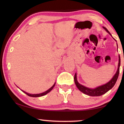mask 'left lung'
Returning a JSON list of instances; mask_svg holds the SVG:
<instances>
[{"instance_id":"8db88e82","label":"left lung","mask_w":124,"mask_h":124,"mask_svg":"<svg viewBox=\"0 0 124 124\" xmlns=\"http://www.w3.org/2000/svg\"><path fill=\"white\" fill-rule=\"evenodd\" d=\"M105 30L111 36L112 35L110 33V32L108 31L106 27H103ZM120 55H119V63H118V68H117V70L116 71V73H115L114 77L112 78V79L110 80L106 83V84L103 85L101 86H100L97 87H96L95 89H90V88H88L87 87H85L84 86L78 83L77 79V74L75 73L74 75V82L75 85H76L77 87H78L80 91L82 92L83 93L86 94V95H89L90 96H101L103 94L106 93L107 92H108L109 90H110L114 86L115 83L116 82V80L118 78L119 74V68H120Z\"/></svg>"}]
</instances>
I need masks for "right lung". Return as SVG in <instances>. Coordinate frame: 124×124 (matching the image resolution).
Segmentation results:
<instances>
[{"mask_svg":"<svg viewBox=\"0 0 124 124\" xmlns=\"http://www.w3.org/2000/svg\"><path fill=\"white\" fill-rule=\"evenodd\" d=\"M54 85H55V83L54 84V85L52 86L51 87V88H50V89L48 90H47V91H46L45 92H43V93H39V94H30V93H27V92H25V91H23V90H22V91L24 92V93H25L26 94V95H27L28 96H30V97H41V96H44V95H45L46 94H47V93H49V92H50L51 91V90H52V89H53L54 88Z\"/></svg>","mask_w":124,"mask_h":124,"instance_id":"obj_1","label":"right lung"}]
</instances>
